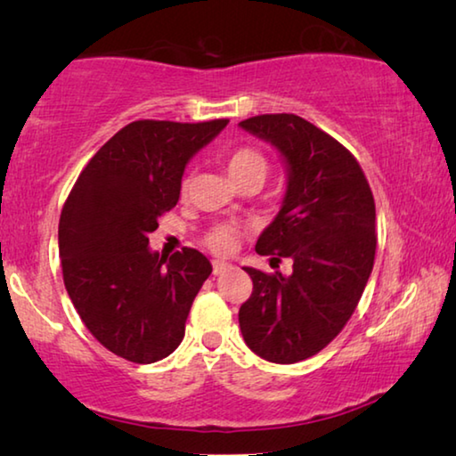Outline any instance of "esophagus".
<instances>
[{
	"instance_id": "1",
	"label": "esophagus",
	"mask_w": 456,
	"mask_h": 456,
	"mask_svg": "<svg viewBox=\"0 0 456 456\" xmlns=\"http://www.w3.org/2000/svg\"><path fill=\"white\" fill-rule=\"evenodd\" d=\"M227 269H231V264H225V261H219V259L213 261V273H215V275L225 273Z\"/></svg>"
}]
</instances>
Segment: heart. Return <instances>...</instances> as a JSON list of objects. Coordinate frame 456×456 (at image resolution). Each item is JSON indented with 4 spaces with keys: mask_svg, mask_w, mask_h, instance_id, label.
<instances>
[{
    "mask_svg": "<svg viewBox=\"0 0 456 456\" xmlns=\"http://www.w3.org/2000/svg\"><path fill=\"white\" fill-rule=\"evenodd\" d=\"M229 179L235 183H241L245 179H257L264 183L265 176L269 173V160L261 151L257 149H237L225 163ZM189 187V181H183V191ZM237 243V235L235 231L229 225H219L215 227L209 235H207V245L211 247L215 253H231L235 249Z\"/></svg>",
    "mask_w": 456,
    "mask_h": 456,
    "instance_id": "obj_1",
    "label": "heart"
}]
</instances>
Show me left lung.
I'll return each mask as SVG.
<instances>
[{
    "label": "left lung",
    "mask_w": 456,
    "mask_h": 456,
    "mask_svg": "<svg viewBox=\"0 0 456 456\" xmlns=\"http://www.w3.org/2000/svg\"><path fill=\"white\" fill-rule=\"evenodd\" d=\"M239 126L272 144L288 175L256 251L293 261L291 275L243 267L253 293L239 328L257 356L296 364L326 348L364 293L376 253L374 197L356 159L305 118L261 114Z\"/></svg>",
    "instance_id": "8db88e82"
}]
</instances>
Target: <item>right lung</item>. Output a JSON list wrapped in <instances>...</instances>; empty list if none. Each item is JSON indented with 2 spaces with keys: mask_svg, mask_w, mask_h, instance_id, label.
Here are the masks:
<instances>
[{
  "mask_svg": "<svg viewBox=\"0 0 456 456\" xmlns=\"http://www.w3.org/2000/svg\"><path fill=\"white\" fill-rule=\"evenodd\" d=\"M227 122H130L66 199L58 227L66 291L90 334L120 358L152 364L183 342L211 261L191 247L160 257L149 235L179 200L189 160Z\"/></svg>",
  "mask_w": 456,
  "mask_h": 456,
  "instance_id": "obj_1",
  "label": "right lung"
}]
</instances>
